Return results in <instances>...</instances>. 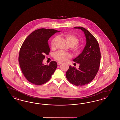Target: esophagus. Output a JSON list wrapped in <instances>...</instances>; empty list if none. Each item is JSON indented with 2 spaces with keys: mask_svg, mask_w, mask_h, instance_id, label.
Listing matches in <instances>:
<instances>
[{
  "mask_svg": "<svg viewBox=\"0 0 120 120\" xmlns=\"http://www.w3.org/2000/svg\"><path fill=\"white\" fill-rule=\"evenodd\" d=\"M57 65H61V64H62V63H61V62H58L57 63Z\"/></svg>",
  "mask_w": 120,
  "mask_h": 120,
  "instance_id": "obj_1",
  "label": "esophagus"
}]
</instances>
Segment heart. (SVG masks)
Returning <instances> with one entry per match:
<instances>
[{
  "label": "heart",
  "instance_id": "b5f03b06",
  "mask_svg": "<svg viewBox=\"0 0 120 120\" xmlns=\"http://www.w3.org/2000/svg\"><path fill=\"white\" fill-rule=\"evenodd\" d=\"M65 37L66 38L69 45L71 46L72 51L75 54L78 53L80 52V48L77 45L79 43V39L78 38L73 34H65ZM57 39V37H55L52 40L51 42L52 47L54 45V43ZM70 57L71 56L68 53L63 51H58L54 54V58L59 62H64Z\"/></svg>",
  "mask_w": 120,
  "mask_h": 120
}]
</instances>
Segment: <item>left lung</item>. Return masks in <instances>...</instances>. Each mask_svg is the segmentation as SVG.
<instances>
[{
	"label": "left lung",
	"instance_id": "8db88e82",
	"mask_svg": "<svg viewBox=\"0 0 120 120\" xmlns=\"http://www.w3.org/2000/svg\"><path fill=\"white\" fill-rule=\"evenodd\" d=\"M74 28L81 30L86 36V45L82 52L73 59L79 64V68L69 66L66 76L69 81L76 86H83L90 82L99 70L101 53L98 43L91 33L82 27Z\"/></svg>",
	"mask_w": 120,
	"mask_h": 120
}]
</instances>
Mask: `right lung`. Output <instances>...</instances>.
<instances>
[{
    "instance_id": "obj_1",
    "label": "right lung",
    "mask_w": 120,
    "mask_h": 120,
    "mask_svg": "<svg viewBox=\"0 0 120 120\" xmlns=\"http://www.w3.org/2000/svg\"><path fill=\"white\" fill-rule=\"evenodd\" d=\"M59 31L54 29L36 30L27 37L21 47L18 61L25 78L31 83L40 86L50 79L57 68V63L52 61L49 65L43 64L50 48L48 41Z\"/></svg>"
}]
</instances>
